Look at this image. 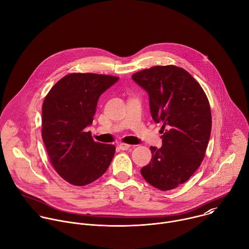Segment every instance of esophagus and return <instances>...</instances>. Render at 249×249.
I'll use <instances>...</instances> for the list:
<instances>
[{
  "label": "esophagus",
  "mask_w": 249,
  "mask_h": 249,
  "mask_svg": "<svg viewBox=\"0 0 249 249\" xmlns=\"http://www.w3.org/2000/svg\"><path fill=\"white\" fill-rule=\"evenodd\" d=\"M119 147L122 150H127V149H129L131 147V145L127 144V143H124V142H121V143H119Z\"/></svg>",
  "instance_id": "1"
}]
</instances>
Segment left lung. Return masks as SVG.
I'll return each mask as SVG.
<instances>
[{"instance_id":"obj_1","label":"left lung","mask_w":249,"mask_h":249,"mask_svg":"<svg viewBox=\"0 0 249 249\" xmlns=\"http://www.w3.org/2000/svg\"><path fill=\"white\" fill-rule=\"evenodd\" d=\"M132 79L148 94L152 119L162 122V146H150L144 180L160 191L186 183L201 164L209 142L212 118L208 99L198 82L175 65L153 66Z\"/></svg>"}]
</instances>
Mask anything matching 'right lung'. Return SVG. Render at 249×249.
Returning <instances> with one entry per match:
<instances>
[{"instance_id": "right-lung-1", "label": "right lung", "mask_w": 249, "mask_h": 249, "mask_svg": "<svg viewBox=\"0 0 249 249\" xmlns=\"http://www.w3.org/2000/svg\"><path fill=\"white\" fill-rule=\"evenodd\" d=\"M118 79L95 73H70L45 98L42 138L53 168L71 185L93 183L110 165L115 146L96 142L85 128L93 123L101 95Z\"/></svg>"}]
</instances>
